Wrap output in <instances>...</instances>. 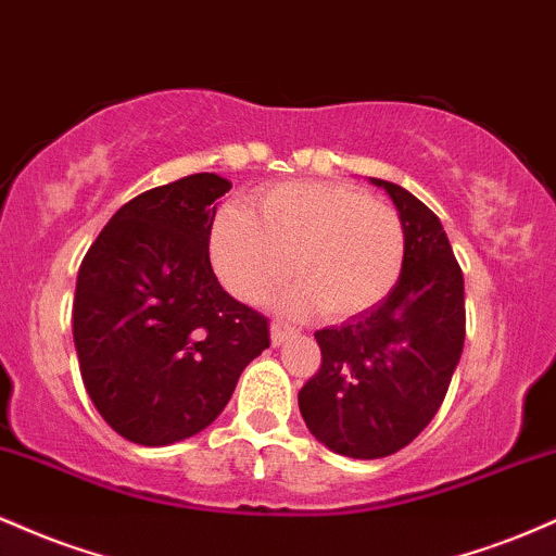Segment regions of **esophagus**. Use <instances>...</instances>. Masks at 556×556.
I'll list each match as a JSON object with an SVG mask.
<instances>
[{
  "mask_svg": "<svg viewBox=\"0 0 556 556\" xmlns=\"http://www.w3.org/2000/svg\"><path fill=\"white\" fill-rule=\"evenodd\" d=\"M295 327H290V324H285V321H274L271 324V344H282L287 337L290 334H295Z\"/></svg>",
  "mask_w": 556,
  "mask_h": 556,
  "instance_id": "34e87169",
  "label": "esophagus"
}]
</instances>
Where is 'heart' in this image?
<instances>
[{
    "mask_svg": "<svg viewBox=\"0 0 556 556\" xmlns=\"http://www.w3.org/2000/svg\"><path fill=\"white\" fill-rule=\"evenodd\" d=\"M258 219L219 208L208 235L216 277L232 295L258 303L287 287L279 305L353 318L376 308L405 266V227L384 201L348 182H285L256 198Z\"/></svg>",
    "mask_w": 556,
    "mask_h": 556,
    "instance_id": "obj_1",
    "label": "heart"
}]
</instances>
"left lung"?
I'll return each mask as SVG.
<instances>
[{"instance_id":"1","label":"left lung","mask_w":556,"mask_h":556,"mask_svg":"<svg viewBox=\"0 0 556 556\" xmlns=\"http://www.w3.org/2000/svg\"><path fill=\"white\" fill-rule=\"evenodd\" d=\"M405 227V266L394 290L342 327L316 331L321 368L300 389L308 431L355 460L394 455L442 407L465 342L463 269L426 203L376 180Z\"/></svg>"}]
</instances>
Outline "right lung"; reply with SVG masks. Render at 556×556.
Here are the masks:
<instances>
[{
	"label": "right lung",
	"mask_w": 556,
	"mask_h": 556,
	"mask_svg": "<svg viewBox=\"0 0 556 556\" xmlns=\"http://www.w3.org/2000/svg\"><path fill=\"white\" fill-rule=\"evenodd\" d=\"M212 172L127 201L88 248L73 303L80 376L127 442L164 446L212 426L242 368L269 348V321L222 290L208 258Z\"/></svg>",
	"instance_id": "right-lung-1"
}]
</instances>
